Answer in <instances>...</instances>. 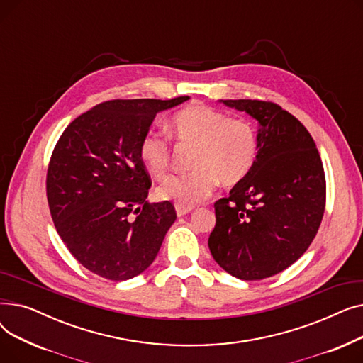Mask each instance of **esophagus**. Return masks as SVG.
<instances>
[{"label":"esophagus","mask_w":363,"mask_h":363,"mask_svg":"<svg viewBox=\"0 0 363 363\" xmlns=\"http://www.w3.org/2000/svg\"><path fill=\"white\" fill-rule=\"evenodd\" d=\"M175 211H177V216L178 218H181V216H184V215H186V213H189L193 211V207H184V206H175Z\"/></svg>","instance_id":"obj_1"}]
</instances>
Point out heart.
Wrapping results in <instances>:
<instances>
[{
	"instance_id": "b5f03b06",
	"label": "heart",
	"mask_w": 363,
	"mask_h": 363,
	"mask_svg": "<svg viewBox=\"0 0 363 363\" xmlns=\"http://www.w3.org/2000/svg\"><path fill=\"white\" fill-rule=\"evenodd\" d=\"M170 133L181 143L196 144L191 174L164 181L157 196L184 207L211 197L219 179L223 185L242 181L257 157V133L244 119H231L226 113L206 104H193L177 111L170 121ZM140 159L152 177L164 178L170 169V144L159 132H148L140 144Z\"/></svg>"
}]
</instances>
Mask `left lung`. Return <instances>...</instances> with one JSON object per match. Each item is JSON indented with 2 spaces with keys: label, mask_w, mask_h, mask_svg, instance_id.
I'll return each instance as SVG.
<instances>
[{
  "label": "left lung",
  "mask_w": 363,
  "mask_h": 363,
  "mask_svg": "<svg viewBox=\"0 0 363 363\" xmlns=\"http://www.w3.org/2000/svg\"><path fill=\"white\" fill-rule=\"evenodd\" d=\"M257 123V157L230 197L215 203L208 249L235 278H269L293 264L313 241L325 208V175L308 129L279 106L219 100Z\"/></svg>",
  "instance_id": "obj_1"
}]
</instances>
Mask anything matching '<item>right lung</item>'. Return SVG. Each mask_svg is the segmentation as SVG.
Here are the masks:
<instances>
[{
	"instance_id": "add662e5",
	"label": "right lung",
	"mask_w": 363,
	"mask_h": 363,
	"mask_svg": "<svg viewBox=\"0 0 363 363\" xmlns=\"http://www.w3.org/2000/svg\"><path fill=\"white\" fill-rule=\"evenodd\" d=\"M186 100L101 103L57 143L47 174L51 218L69 252L95 275L126 281L156 259L177 213L170 201L148 204L140 144L157 113Z\"/></svg>"
}]
</instances>
